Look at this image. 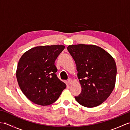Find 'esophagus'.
Returning a JSON list of instances; mask_svg holds the SVG:
<instances>
[{"instance_id": "esophagus-1", "label": "esophagus", "mask_w": 130, "mask_h": 130, "mask_svg": "<svg viewBox=\"0 0 130 130\" xmlns=\"http://www.w3.org/2000/svg\"><path fill=\"white\" fill-rule=\"evenodd\" d=\"M72 82H73V80H71V79H69L68 80V84L69 85L71 84V83H72Z\"/></svg>"}]
</instances>
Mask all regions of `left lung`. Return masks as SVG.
I'll return each mask as SVG.
<instances>
[{"label": "left lung", "mask_w": 130, "mask_h": 130, "mask_svg": "<svg viewBox=\"0 0 130 130\" xmlns=\"http://www.w3.org/2000/svg\"><path fill=\"white\" fill-rule=\"evenodd\" d=\"M67 49L76 65L82 93L75 96L82 106L92 108L101 104L113 90L117 68L113 58L93 45H69Z\"/></svg>", "instance_id": "obj_1"}]
</instances>
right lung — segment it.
<instances>
[{
	"mask_svg": "<svg viewBox=\"0 0 130 130\" xmlns=\"http://www.w3.org/2000/svg\"><path fill=\"white\" fill-rule=\"evenodd\" d=\"M65 46H37L24 52L18 63L16 76L22 92L33 103L51 104L59 98L66 84L57 78L55 61Z\"/></svg>",
	"mask_w": 130,
	"mask_h": 130,
	"instance_id": "add662e5",
	"label": "right lung"
}]
</instances>
